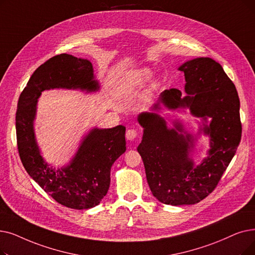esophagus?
<instances>
[{"instance_id": "esophagus-1", "label": "esophagus", "mask_w": 255, "mask_h": 255, "mask_svg": "<svg viewBox=\"0 0 255 255\" xmlns=\"http://www.w3.org/2000/svg\"><path fill=\"white\" fill-rule=\"evenodd\" d=\"M136 136H137V131L135 130V129H129V130H127V132H126V138H127V140H133V139H135L136 138Z\"/></svg>"}]
</instances>
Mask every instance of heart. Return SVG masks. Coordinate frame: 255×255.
Here are the masks:
<instances>
[{
    "instance_id": "obj_1",
    "label": "heart",
    "mask_w": 255,
    "mask_h": 255,
    "mask_svg": "<svg viewBox=\"0 0 255 255\" xmlns=\"http://www.w3.org/2000/svg\"><path fill=\"white\" fill-rule=\"evenodd\" d=\"M151 76V71L147 68H141L138 70H135L133 73L131 74V80L135 85H141L146 80H148L149 77ZM156 86V83L153 82L151 84V87L154 88Z\"/></svg>"
}]
</instances>
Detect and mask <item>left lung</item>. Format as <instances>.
<instances>
[{
    "instance_id": "left-lung-1",
    "label": "left lung",
    "mask_w": 255,
    "mask_h": 255,
    "mask_svg": "<svg viewBox=\"0 0 255 255\" xmlns=\"http://www.w3.org/2000/svg\"><path fill=\"white\" fill-rule=\"evenodd\" d=\"M178 70L184 73L185 96L176 88L165 90L150 113L137 117L143 128L137 151L150 190L159 202L174 206L200 202L215 190L242 135L238 92L222 65L209 57H198ZM161 105L169 110L189 109L202 119L198 134L210 137V149L201 164L196 165L192 158L195 138L179 120L168 128L159 115Z\"/></svg>"
}]
</instances>
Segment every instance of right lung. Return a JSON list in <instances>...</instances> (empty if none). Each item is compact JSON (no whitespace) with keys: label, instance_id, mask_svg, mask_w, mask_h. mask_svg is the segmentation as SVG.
I'll list each match as a JSON object with an SVG mask.
<instances>
[{"label":"right lung","instance_id":"right-lung-1","mask_svg":"<svg viewBox=\"0 0 255 255\" xmlns=\"http://www.w3.org/2000/svg\"><path fill=\"white\" fill-rule=\"evenodd\" d=\"M100 91L92 62L60 54L41 64L32 74L20 94L15 117L17 149L24 168L41 189L58 203L74 209L95 207L106 196L114 162L126 151L123 125L94 127L82 137L68 164L55 168L42 157L35 136L37 102L45 91Z\"/></svg>","mask_w":255,"mask_h":255}]
</instances>
